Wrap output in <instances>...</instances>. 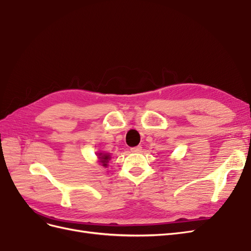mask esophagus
Masks as SVG:
<instances>
[{
  "label": "esophagus",
  "instance_id": "obj_1",
  "mask_svg": "<svg viewBox=\"0 0 251 251\" xmlns=\"http://www.w3.org/2000/svg\"><path fill=\"white\" fill-rule=\"evenodd\" d=\"M131 151H132V153H141V151H142V148H141L140 146H138V147H135V148H132V149H131Z\"/></svg>",
  "mask_w": 251,
  "mask_h": 251
}]
</instances>
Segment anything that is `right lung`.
Returning a JSON list of instances; mask_svg holds the SVG:
<instances>
[{
  "label": "right lung",
  "instance_id": "add662e5",
  "mask_svg": "<svg viewBox=\"0 0 251 251\" xmlns=\"http://www.w3.org/2000/svg\"><path fill=\"white\" fill-rule=\"evenodd\" d=\"M96 156L98 158V162H100L102 166H104V168H107L111 159V155L108 153H103V151H100V153H97Z\"/></svg>",
  "mask_w": 251,
  "mask_h": 251
}]
</instances>
